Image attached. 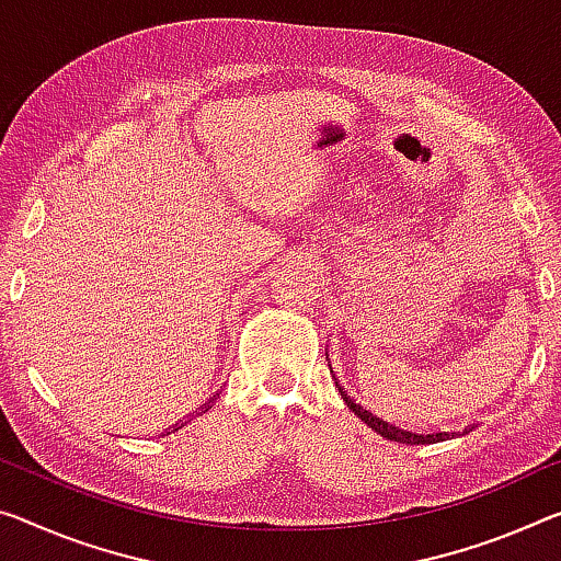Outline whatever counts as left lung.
<instances>
[{"label": "left lung", "instance_id": "obj_1", "mask_svg": "<svg viewBox=\"0 0 561 561\" xmlns=\"http://www.w3.org/2000/svg\"><path fill=\"white\" fill-rule=\"evenodd\" d=\"M342 397H344L346 407H350L352 412L357 414L364 424H369L377 434H381V437H387V439H392V442H402V444H434V442H442V439L451 437V434H447V432H439V434H412V432H404V430H399V426H392L389 422L379 420V416L367 412V409L359 407L357 402H354V399H350L346 394H342Z\"/></svg>", "mask_w": 561, "mask_h": 561}]
</instances>
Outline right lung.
Instances as JSON below:
<instances>
[{"label": "right lung", "instance_id": "1", "mask_svg": "<svg viewBox=\"0 0 561 561\" xmlns=\"http://www.w3.org/2000/svg\"><path fill=\"white\" fill-rule=\"evenodd\" d=\"M176 430H182V426H176Z\"/></svg>", "mask_w": 561, "mask_h": 561}]
</instances>
